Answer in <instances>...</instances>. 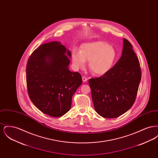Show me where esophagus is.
Masks as SVG:
<instances>
[{
    "label": "esophagus",
    "mask_w": 158,
    "mask_h": 158,
    "mask_svg": "<svg viewBox=\"0 0 158 158\" xmlns=\"http://www.w3.org/2000/svg\"><path fill=\"white\" fill-rule=\"evenodd\" d=\"M82 81L83 82H86L88 81V79H87L86 77H85V76H83Z\"/></svg>",
    "instance_id": "esophagus-1"
}]
</instances>
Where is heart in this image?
Instances as JSON below:
<instances>
[{
    "label": "heart",
    "instance_id": "heart-1",
    "mask_svg": "<svg viewBox=\"0 0 158 158\" xmlns=\"http://www.w3.org/2000/svg\"><path fill=\"white\" fill-rule=\"evenodd\" d=\"M116 51L113 46L101 41L83 44L81 50L75 49L72 53L73 67L79 69L85 67L86 60L89 68L96 75H104L112 68L116 59Z\"/></svg>",
    "mask_w": 158,
    "mask_h": 158
}]
</instances>
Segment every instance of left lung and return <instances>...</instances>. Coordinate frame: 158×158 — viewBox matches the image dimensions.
Masks as SVG:
<instances>
[{
    "label": "left lung",
    "instance_id": "8db88e82",
    "mask_svg": "<svg viewBox=\"0 0 158 158\" xmlns=\"http://www.w3.org/2000/svg\"><path fill=\"white\" fill-rule=\"evenodd\" d=\"M140 81L139 61L131 43L124 38L122 55L114 66L104 75L89 80L97 113L114 118L127 112L135 101Z\"/></svg>",
    "mask_w": 158,
    "mask_h": 158
}]
</instances>
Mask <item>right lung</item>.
<instances>
[{
	"instance_id": "right-lung-1",
	"label": "right lung",
	"mask_w": 158,
	"mask_h": 158,
	"mask_svg": "<svg viewBox=\"0 0 158 158\" xmlns=\"http://www.w3.org/2000/svg\"><path fill=\"white\" fill-rule=\"evenodd\" d=\"M71 52L59 41L40 45L26 68L28 92L41 112L59 117L69 111L72 97L82 83L78 72L69 70Z\"/></svg>"
}]
</instances>
